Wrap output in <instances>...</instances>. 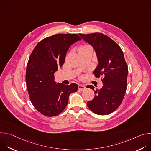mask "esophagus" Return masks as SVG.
<instances>
[{"instance_id":"obj_1","label":"esophagus","mask_w":151,"mask_h":151,"mask_svg":"<svg viewBox=\"0 0 151 151\" xmlns=\"http://www.w3.org/2000/svg\"><path fill=\"white\" fill-rule=\"evenodd\" d=\"M86 88L85 86V85H79L78 86V89L79 90H81V91H83V90H85Z\"/></svg>"}]
</instances>
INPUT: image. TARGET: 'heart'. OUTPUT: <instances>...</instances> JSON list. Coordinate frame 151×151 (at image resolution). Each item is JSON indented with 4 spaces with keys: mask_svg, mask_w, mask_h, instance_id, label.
I'll use <instances>...</instances> for the list:
<instances>
[{
    "mask_svg": "<svg viewBox=\"0 0 151 151\" xmlns=\"http://www.w3.org/2000/svg\"><path fill=\"white\" fill-rule=\"evenodd\" d=\"M88 47H90L89 45H83L81 46L80 48H88Z\"/></svg>",
    "mask_w": 151,
    "mask_h": 151,
    "instance_id": "heart-1",
    "label": "heart"
}]
</instances>
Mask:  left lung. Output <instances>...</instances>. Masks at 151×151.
Masks as SVG:
<instances>
[{"label":"left lung","mask_w":151,"mask_h":151,"mask_svg":"<svg viewBox=\"0 0 151 151\" xmlns=\"http://www.w3.org/2000/svg\"><path fill=\"white\" fill-rule=\"evenodd\" d=\"M94 48L99 64L95 77L102 76L103 87L94 90V98L87 102L88 108L99 115H109L121 104L127 87L128 66L120 47L111 38L101 33L79 34Z\"/></svg>","instance_id":"8db88e82"}]
</instances>
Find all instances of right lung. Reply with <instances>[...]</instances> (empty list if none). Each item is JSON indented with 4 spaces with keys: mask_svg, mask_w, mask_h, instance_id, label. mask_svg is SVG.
Here are the masks:
<instances>
[{
    "mask_svg": "<svg viewBox=\"0 0 151 151\" xmlns=\"http://www.w3.org/2000/svg\"><path fill=\"white\" fill-rule=\"evenodd\" d=\"M77 34H56L37 43L27 65L26 81L33 106L43 115L54 116L66 108L69 95L78 90L76 83H57L54 73L63 65L66 54L73 43L81 40Z\"/></svg>",
    "mask_w": 151,
    "mask_h": 151,
    "instance_id": "obj_1",
    "label": "right lung"
}]
</instances>
